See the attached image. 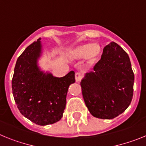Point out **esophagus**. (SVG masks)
<instances>
[{
	"mask_svg": "<svg viewBox=\"0 0 146 146\" xmlns=\"http://www.w3.org/2000/svg\"><path fill=\"white\" fill-rule=\"evenodd\" d=\"M82 78H83V75H82V73H76L75 74V78H76V82H80L82 79Z\"/></svg>",
	"mask_w": 146,
	"mask_h": 146,
	"instance_id": "34e87169",
	"label": "esophagus"
}]
</instances>
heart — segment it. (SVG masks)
Masks as SVG:
<instances>
[{"mask_svg":"<svg viewBox=\"0 0 146 146\" xmlns=\"http://www.w3.org/2000/svg\"><path fill=\"white\" fill-rule=\"evenodd\" d=\"M101 54V48L96 43H85L74 47L69 52L72 59H81L86 58L89 64L94 63Z\"/></svg>","mask_w":146,"mask_h":146,"instance_id":"heart-1","label":"heart"}]
</instances>
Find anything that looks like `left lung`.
Masks as SVG:
<instances>
[{"mask_svg": "<svg viewBox=\"0 0 146 146\" xmlns=\"http://www.w3.org/2000/svg\"><path fill=\"white\" fill-rule=\"evenodd\" d=\"M82 80V95L91 115L112 119L130 105L134 91V75L129 56L117 44L104 47L101 59Z\"/></svg>", "mask_w": 146, "mask_h": 146, "instance_id": "left-lung-1", "label": "left lung"}]
</instances>
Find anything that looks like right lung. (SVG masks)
I'll use <instances>...</instances> for the list:
<instances>
[{
  "mask_svg": "<svg viewBox=\"0 0 146 146\" xmlns=\"http://www.w3.org/2000/svg\"><path fill=\"white\" fill-rule=\"evenodd\" d=\"M40 40L28 46L17 59L12 88L20 113L33 123L45 126L62 117L67 92L75 82V73L70 71L57 78L40 71L36 64L41 53Z\"/></svg>",
  "mask_w": 146,
  "mask_h": 146,
  "instance_id": "add662e5",
  "label": "right lung"
}]
</instances>
